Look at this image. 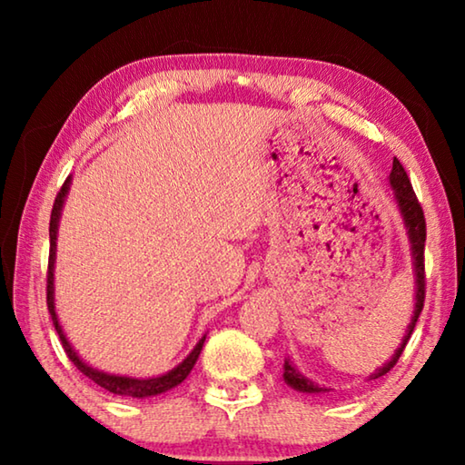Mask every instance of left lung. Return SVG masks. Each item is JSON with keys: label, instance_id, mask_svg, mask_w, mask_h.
Returning <instances> with one entry per match:
<instances>
[{"label": "left lung", "instance_id": "left-lung-1", "mask_svg": "<svg viewBox=\"0 0 465 465\" xmlns=\"http://www.w3.org/2000/svg\"><path fill=\"white\" fill-rule=\"evenodd\" d=\"M390 183L393 186V193H396L398 207L402 211L404 223L408 227V235H411V243H412V258H414V272H416V305H414L412 322L411 326H408V332L404 336L402 344H400V349L396 351V355H393L383 367L377 369L375 373H371V380H377V377L385 375L393 365L398 363L400 355H402L408 341H411V334L414 332L416 322H419V316L424 305V289H427V277H424V240H427V222H424V211L420 207L419 199H416L411 178H408L404 166L400 163V160H396V157H393ZM282 377H285V381L291 385V388H295L299 391H305V393L326 391V388H318V385L312 383L308 377L299 373L289 361H285V375Z\"/></svg>", "mask_w": 465, "mask_h": 465}]
</instances>
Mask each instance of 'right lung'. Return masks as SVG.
I'll use <instances>...</instances> for the list:
<instances>
[{
	"mask_svg": "<svg viewBox=\"0 0 465 465\" xmlns=\"http://www.w3.org/2000/svg\"><path fill=\"white\" fill-rule=\"evenodd\" d=\"M69 191V178L63 183L61 191L54 196V203H53V211H51V222H49V235H51V250H49V271H46V305H49V313L53 318V324L54 330H57V334L61 338V344L63 349H65L67 357L72 363L80 369V371L90 377L94 383H98L100 388H104L108 391L116 393V396H131V398H149V396H157V393L162 391H168L174 388V385L183 383L188 373H191V369L194 367L196 359L201 355V349H203V342H204V336L199 341V344L194 346V351L188 355L183 363L178 367L172 369L170 373L162 375V377H152V380H133V377H121V375H110V373H102L98 369H92L84 363V361L75 355V351L72 349V344L67 342L65 334H63V330L59 326V320H57V313H54V303H53V264H54V240H57V223H59V215H61V207H63V201H65V194Z\"/></svg>",
	"mask_w": 465,
	"mask_h": 465,
	"instance_id": "add662e5",
	"label": "right lung"
}]
</instances>
